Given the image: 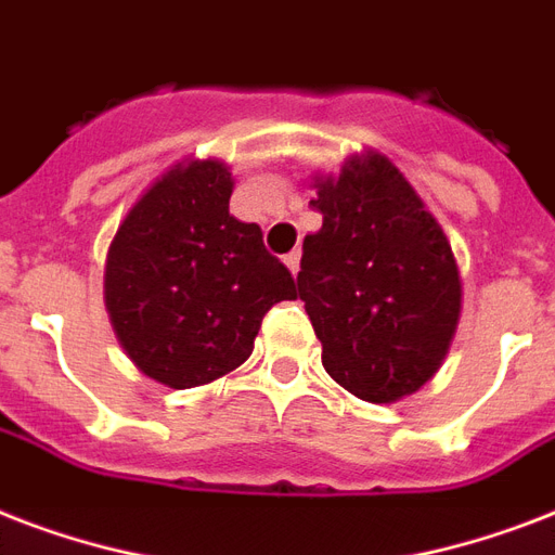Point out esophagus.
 <instances>
[{
    "label": "esophagus",
    "instance_id": "esophagus-1",
    "mask_svg": "<svg viewBox=\"0 0 555 555\" xmlns=\"http://www.w3.org/2000/svg\"><path fill=\"white\" fill-rule=\"evenodd\" d=\"M299 259H302V253H299V250H291V253H287V256H285L287 270H291L294 276H296V273H299Z\"/></svg>",
    "mask_w": 555,
    "mask_h": 555
}]
</instances>
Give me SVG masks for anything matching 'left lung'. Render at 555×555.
<instances>
[{"label":"left lung","instance_id":"obj_1","mask_svg":"<svg viewBox=\"0 0 555 555\" xmlns=\"http://www.w3.org/2000/svg\"><path fill=\"white\" fill-rule=\"evenodd\" d=\"M299 299L322 365L369 403L412 395L440 369L461 317V279L438 221L383 155L317 184Z\"/></svg>","mask_w":555,"mask_h":555}]
</instances>
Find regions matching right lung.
I'll list each match as a JSON object with an SVG mask.
<instances>
[{
	"label": "right lung",
	"instance_id": "add662e5",
	"mask_svg": "<svg viewBox=\"0 0 555 555\" xmlns=\"http://www.w3.org/2000/svg\"><path fill=\"white\" fill-rule=\"evenodd\" d=\"M224 164L172 169L117 230L106 259V308L132 363L169 388L242 365L264 313L296 299L291 270L259 224L230 216Z\"/></svg>",
	"mask_w": 555,
	"mask_h": 555
}]
</instances>
